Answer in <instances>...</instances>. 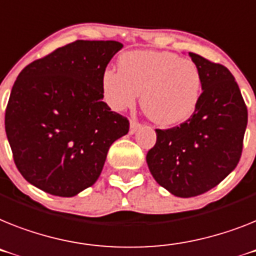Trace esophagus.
Returning a JSON list of instances; mask_svg holds the SVG:
<instances>
[{"instance_id":"34e87169","label":"esophagus","mask_w":256,"mask_h":256,"mask_svg":"<svg viewBox=\"0 0 256 256\" xmlns=\"http://www.w3.org/2000/svg\"><path fill=\"white\" fill-rule=\"evenodd\" d=\"M142 128V124H139V122H136L135 121V120H132V121H130V134H135V132H138L139 128Z\"/></svg>"}]
</instances>
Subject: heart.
Returning <instances> with one entry per match:
<instances>
[{
    "label": "heart",
    "mask_w": 256,
    "mask_h": 256,
    "mask_svg": "<svg viewBox=\"0 0 256 256\" xmlns=\"http://www.w3.org/2000/svg\"><path fill=\"white\" fill-rule=\"evenodd\" d=\"M118 72L102 75L105 102L117 112L132 108L140 94V106L158 126L188 121L202 98L200 68L190 58L168 50L126 52L118 58Z\"/></svg>",
    "instance_id": "1"
}]
</instances>
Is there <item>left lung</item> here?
<instances>
[{"label": "left lung", "instance_id": "left-lung-1", "mask_svg": "<svg viewBox=\"0 0 256 256\" xmlns=\"http://www.w3.org/2000/svg\"><path fill=\"white\" fill-rule=\"evenodd\" d=\"M203 92L196 110L177 128L156 130L147 154L151 174L180 198L200 195L218 186L241 158L248 108L232 72L195 53Z\"/></svg>", "mask_w": 256, "mask_h": 256}]
</instances>
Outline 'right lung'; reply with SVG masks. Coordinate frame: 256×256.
I'll list each match as a JSON object with an SVG mask.
<instances>
[{
    "label": "right lung",
    "instance_id": "obj_1",
    "mask_svg": "<svg viewBox=\"0 0 256 256\" xmlns=\"http://www.w3.org/2000/svg\"><path fill=\"white\" fill-rule=\"evenodd\" d=\"M124 45L76 40L23 68L5 130L20 174L35 188L74 196L98 181L109 147L128 121L102 102V75Z\"/></svg>",
    "mask_w": 256,
    "mask_h": 256
}]
</instances>
